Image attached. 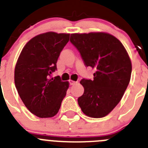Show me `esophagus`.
<instances>
[{
    "instance_id": "obj_1",
    "label": "esophagus",
    "mask_w": 148,
    "mask_h": 148,
    "mask_svg": "<svg viewBox=\"0 0 148 148\" xmlns=\"http://www.w3.org/2000/svg\"><path fill=\"white\" fill-rule=\"evenodd\" d=\"M69 82H70V85H74V84L76 83V82H75V81H73V80H70L69 81Z\"/></svg>"
}]
</instances>
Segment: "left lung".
<instances>
[{
    "label": "left lung",
    "mask_w": 148,
    "mask_h": 148,
    "mask_svg": "<svg viewBox=\"0 0 148 148\" xmlns=\"http://www.w3.org/2000/svg\"><path fill=\"white\" fill-rule=\"evenodd\" d=\"M70 41L84 64L95 70L93 80L82 79L84 94L78 103L86 116L102 118L119 103L130 80L132 64L119 39L107 32L73 33Z\"/></svg>",
    "instance_id": "8db88e82"
}]
</instances>
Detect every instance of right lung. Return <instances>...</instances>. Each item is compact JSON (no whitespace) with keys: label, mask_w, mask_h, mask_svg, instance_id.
<instances>
[{"label":"right lung","mask_w":148,"mask_h":148,"mask_svg":"<svg viewBox=\"0 0 148 148\" xmlns=\"http://www.w3.org/2000/svg\"><path fill=\"white\" fill-rule=\"evenodd\" d=\"M69 40V33L36 35L23 47L17 61L15 87L26 108L39 118L56 116L69 88V82H62L59 76L50 78Z\"/></svg>","instance_id":"right-lung-1"}]
</instances>
